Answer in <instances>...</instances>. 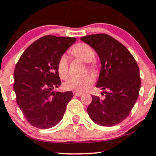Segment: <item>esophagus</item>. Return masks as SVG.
I'll use <instances>...</instances> for the list:
<instances>
[{"instance_id":"obj_1","label":"esophagus","mask_w":156,"mask_h":156,"mask_svg":"<svg viewBox=\"0 0 156 156\" xmlns=\"http://www.w3.org/2000/svg\"><path fill=\"white\" fill-rule=\"evenodd\" d=\"M73 94H74V95H75V96L78 97V96H81L82 94H83V93H81V92H73Z\"/></svg>"}]
</instances>
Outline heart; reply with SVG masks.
<instances>
[{
  "mask_svg": "<svg viewBox=\"0 0 156 156\" xmlns=\"http://www.w3.org/2000/svg\"><path fill=\"white\" fill-rule=\"evenodd\" d=\"M70 53L83 62H89L88 67L92 70L96 69V65L92 63L95 53L89 44L86 43H78L73 46L70 50ZM57 72L62 79H66L68 76V62L65 55H61L57 62ZM94 83V78L92 75L87 74L79 78H71L64 83V88L67 90L76 92H85L88 90Z\"/></svg>",
  "mask_w": 156,
  "mask_h": 156,
  "instance_id": "heart-1",
  "label": "heart"
}]
</instances>
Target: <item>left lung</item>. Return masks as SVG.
Wrapping results in <instances>:
<instances>
[{
	"mask_svg": "<svg viewBox=\"0 0 156 156\" xmlns=\"http://www.w3.org/2000/svg\"><path fill=\"white\" fill-rule=\"evenodd\" d=\"M80 39L89 44L101 59V70L96 87L108 90L103 99L92 96V101L87 108L89 116L101 126L119 124L128 117L139 97V66L125 46L106 34L85 36Z\"/></svg>",
	"mask_w": 156,
	"mask_h": 156,
	"instance_id": "left-lung-1",
	"label": "left lung"
}]
</instances>
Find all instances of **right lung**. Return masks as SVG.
<instances>
[{"label": "right lung", "instance_id": "right-lung-1", "mask_svg": "<svg viewBox=\"0 0 156 156\" xmlns=\"http://www.w3.org/2000/svg\"><path fill=\"white\" fill-rule=\"evenodd\" d=\"M74 37L47 35L41 37L23 52L14 72L16 101L32 126L47 129L62 120L71 91L54 92L61 85L57 62L76 42Z\"/></svg>", "mask_w": 156, "mask_h": 156}]
</instances>
